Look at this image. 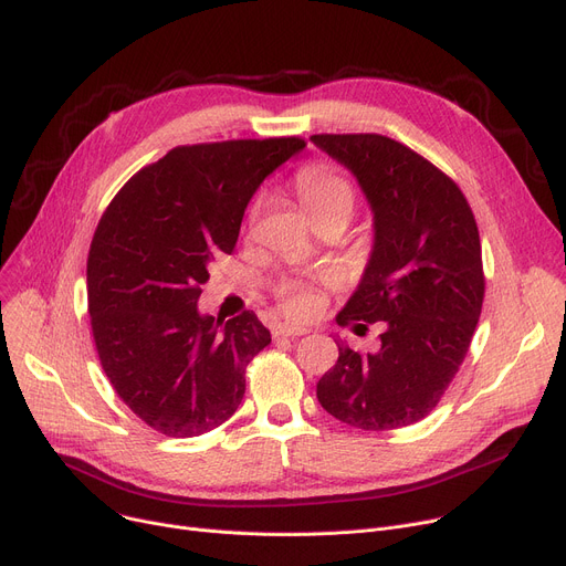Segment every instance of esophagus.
<instances>
[{"label": "esophagus", "instance_id": "esophagus-1", "mask_svg": "<svg viewBox=\"0 0 566 566\" xmlns=\"http://www.w3.org/2000/svg\"><path fill=\"white\" fill-rule=\"evenodd\" d=\"M310 331L303 328V325H291V323H280L275 328V337H303Z\"/></svg>", "mask_w": 566, "mask_h": 566}]
</instances>
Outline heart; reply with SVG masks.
Here are the masks:
<instances>
[{"label":"heart","instance_id":"b5f03b06","mask_svg":"<svg viewBox=\"0 0 566 566\" xmlns=\"http://www.w3.org/2000/svg\"><path fill=\"white\" fill-rule=\"evenodd\" d=\"M295 192L301 197L305 213L312 222L325 218H350L355 206V190L346 176L328 165H310L295 176ZM282 310L293 318H307L316 312L318 298L310 284L286 280L277 284Z\"/></svg>","mask_w":566,"mask_h":566}]
</instances>
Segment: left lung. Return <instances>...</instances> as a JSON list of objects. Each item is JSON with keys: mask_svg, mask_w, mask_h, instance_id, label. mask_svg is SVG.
I'll return each instance as SVG.
<instances>
[{"mask_svg": "<svg viewBox=\"0 0 566 566\" xmlns=\"http://www.w3.org/2000/svg\"><path fill=\"white\" fill-rule=\"evenodd\" d=\"M348 167L374 211V248L339 325L382 321L380 348L337 339L316 385L333 418L365 431L424 420L450 388L484 303L482 243L461 188L424 156L376 133L312 135Z\"/></svg>", "mask_w": 566, "mask_h": 566, "instance_id": "obj_1", "label": "left lung"}]
</instances>
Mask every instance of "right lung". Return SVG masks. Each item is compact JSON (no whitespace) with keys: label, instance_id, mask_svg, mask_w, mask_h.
<instances>
[{"label":"right lung","instance_id":"1","mask_svg":"<svg viewBox=\"0 0 566 566\" xmlns=\"http://www.w3.org/2000/svg\"><path fill=\"white\" fill-rule=\"evenodd\" d=\"M303 148V137L176 146L103 213L86 259L96 350L114 392L158 433L201 436L241 406L271 333L250 310L224 321L197 301L263 178Z\"/></svg>","mask_w":566,"mask_h":566}]
</instances>
